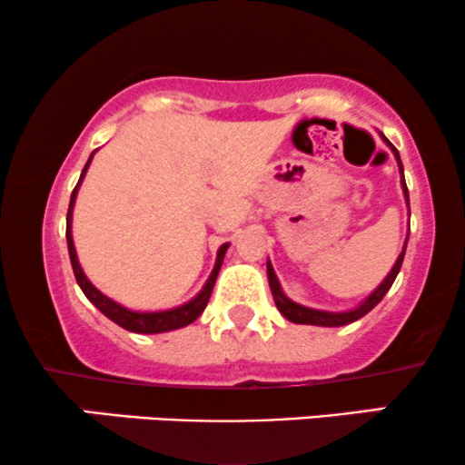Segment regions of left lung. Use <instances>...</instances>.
I'll return each mask as SVG.
<instances>
[{
    "label": "left lung",
    "instance_id": "8db88e82",
    "mask_svg": "<svg viewBox=\"0 0 465 465\" xmlns=\"http://www.w3.org/2000/svg\"><path fill=\"white\" fill-rule=\"evenodd\" d=\"M383 137V135H381ZM386 140V137H383ZM388 142V140H386ZM388 146L392 148L394 157H397V163H399V170H401V187H403V193H405V203L410 204V193H408V185H405V179H403V163H401V157H399V151L394 148L391 142H388ZM405 248H408V239H405V245H403V252L399 254L397 262H394V267L391 269V273H388L386 280L377 286L372 293L366 297V300L360 303V306H355L353 311H345V312H328V311H317V308H306L302 306V303H295L293 300H289L282 293V286H280L278 278H276V272H273L272 262L267 261V278H269V289H272L273 293V302H276L278 311L284 314L286 319L293 321V323H302V325H323V328H338V325H347V323H353V321L362 319L366 312H371L372 308L377 306L383 300V295L391 291V286L394 282V278H397V273L401 272V265H403V256H405Z\"/></svg>",
    "mask_w": 465,
    "mask_h": 465
}]
</instances>
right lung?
Segmentation results:
<instances>
[{"label":"right lung","instance_id":"obj_1","mask_svg":"<svg viewBox=\"0 0 465 465\" xmlns=\"http://www.w3.org/2000/svg\"><path fill=\"white\" fill-rule=\"evenodd\" d=\"M94 153L90 154L88 163L84 165L82 170V176H79V183L74 185L73 193H71V204H68V213H66V243H68V256H71V265H73V273L74 278H77V284L82 286L84 295L88 297L90 302L94 303L99 311L105 314L107 319H112L114 323H118L120 328L129 330V331H135V334H162V331H170V330H179V328H185V325L193 323L200 314L204 312L206 303H209V297H211V291H213L215 286V280H217V273H220V267L223 262V254H226L228 250V243H223L220 250H217V261H215V267L213 272H211L209 280H206V284L203 286V291L193 297V300H189L187 303H183V306H176L172 308V311H159V312H135V311H129V308L120 306L118 302L110 300L107 295H103L96 286L90 282L88 278H85L82 265H79L77 261V252H74V243H73V232H71V217H73V206H74V198H77V189L82 185L84 176H85V170H88L90 162H93Z\"/></svg>","mask_w":465,"mask_h":465}]
</instances>
